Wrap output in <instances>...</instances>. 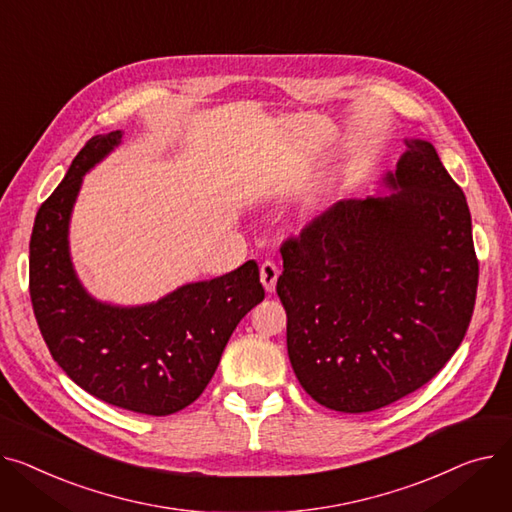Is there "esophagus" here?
Wrapping results in <instances>:
<instances>
[{"label":"esophagus","mask_w":512,"mask_h":512,"mask_svg":"<svg viewBox=\"0 0 512 512\" xmlns=\"http://www.w3.org/2000/svg\"><path fill=\"white\" fill-rule=\"evenodd\" d=\"M279 279V266L273 260H264L260 266V281L268 293H273Z\"/></svg>","instance_id":"esophagus-1"}]
</instances>
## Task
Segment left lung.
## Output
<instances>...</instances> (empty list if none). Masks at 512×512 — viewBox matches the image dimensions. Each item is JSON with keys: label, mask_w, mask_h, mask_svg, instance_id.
Listing matches in <instances>:
<instances>
[{"label": "left lung", "mask_w": 512, "mask_h": 512, "mask_svg": "<svg viewBox=\"0 0 512 512\" xmlns=\"http://www.w3.org/2000/svg\"><path fill=\"white\" fill-rule=\"evenodd\" d=\"M407 146L386 173L393 194L341 200L281 244L289 362L328 409L368 413L422 388L473 316L465 194L430 142Z\"/></svg>", "instance_id": "left-lung-1"}]
</instances>
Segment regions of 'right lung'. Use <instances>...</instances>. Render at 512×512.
Returning a JSON list of instances; mask_svg holds the SVG:
<instances>
[{
	"label": "right lung",
	"mask_w": 512,
	"mask_h": 512,
	"mask_svg": "<svg viewBox=\"0 0 512 512\" xmlns=\"http://www.w3.org/2000/svg\"><path fill=\"white\" fill-rule=\"evenodd\" d=\"M119 140L122 132L90 138L41 204L28 246V289L59 368L109 405L161 417L202 395L235 326L264 299V287L258 264L248 260L142 308L99 304L82 289L68 254V221L82 175Z\"/></svg>",
	"instance_id": "right-lung-1"
}]
</instances>
